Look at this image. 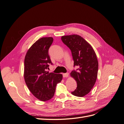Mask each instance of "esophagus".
<instances>
[{"instance_id":"34e87169","label":"esophagus","mask_w":124,"mask_h":124,"mask_svg":"<svg viewBox=\"0 0 124 124\" xmlns=\"http://www.w3.org/2000/svg\"><path fill=\"white\" fill-rule=\"evenodd\" d=\"M62 76H63V78H67V77H68V76H69V73H63V74H62Z\"/></svg>"}]
</instances>
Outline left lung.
Instances as JSON below:
<instances>
[{
	"mask_svg": "<svg viewBox=\"0 0 124 124\" xmlns=\"http://www.w3.org/2000/svg\"><path fill=\"white\" fill-rule=\"evenodd\" d=\"M61 39L71 51L74 66L78 67L70 73L77 83V88L71 93L83 97L91 92L97 80L98 62L96 54L91 45L79 35L63 36Z\"/></svg>",
	"mask_w": 124,
	"mask_h": 124,
	"instance_id": "obj_1",
	"label": "left lung"
}]
</instances>
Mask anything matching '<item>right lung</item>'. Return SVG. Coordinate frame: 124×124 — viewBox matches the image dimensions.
I'll list each match as a JSON object with an SVG mask.
<instances>
[{
  "label": "right lung",
  "instance_id": "right-lung-1",
  "mask_svg": "<svg viewBox=\"0 0 124 124\" xmlns=\"http://www.w3.org/2000/svg\"><path fill=\"white\" fill-rule=\"evenodd\" d=\"M53 41L52 37L39 39L29 48L24 59L25 83L32 94L42 101L54 96L56 86L62 78V74L46 71L48 64H52L48 49Z\"/></svg>",
  "mask_w": 124,
  "mask_h": 124
}]
</instances>
